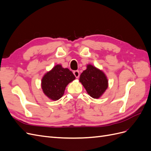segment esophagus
<instances>
[{
    "label": "esophagus",
    "instance_id": "obj_1",
    "mask_svg": "<svg viewBox=\"0 0 151 151\" xmlns=\"http://www.w3.org/2000/svg\"><path fill=\"white\" fill-rule=\"evenodd\" d=\"M74 74L76 76V78H79L80 74H79V70H75L74 71Z\"/></svg>",
    "mask_w": 151,
    "mask_h": 151
}]
</instances>
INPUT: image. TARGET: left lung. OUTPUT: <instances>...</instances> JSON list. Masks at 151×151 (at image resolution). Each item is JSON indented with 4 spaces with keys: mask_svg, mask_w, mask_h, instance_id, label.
Masks as SVG:
<instances>
[{
    "mask_svg": "<svg viewBox=\"0 0 151 151\" xmlns=\"http://www.w3.org/2000/svg\"><path fill=\"white\" fill-rule=\"evenodd\" d=\"M79 81L91 97L98 99L108 87V80L103 70L95 66L88 64L80 76Z\"/></svg>",
    "mask_w": 151,
    "mask_h": 151,
    "instance_id": "1",
    "label": "left lung"
}]
</instances>
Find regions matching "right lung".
<instances>
[{"label": "right lung", "instance_id": "obj_1", "mask_svg": "<svg viewBox=\"0 0 151 151\" xmlns=\"http://www.w3.org/2000/svg\"><path fill=\"white\" fill-rule=\"evenodd\" d=\"M75 79L76 77L68 68L57 64L43 76L41 86L46 96L57 101L63 96L66 86Z\"/></svg>", "mask_w": 151, "mask_h": 151}]
</instances>
